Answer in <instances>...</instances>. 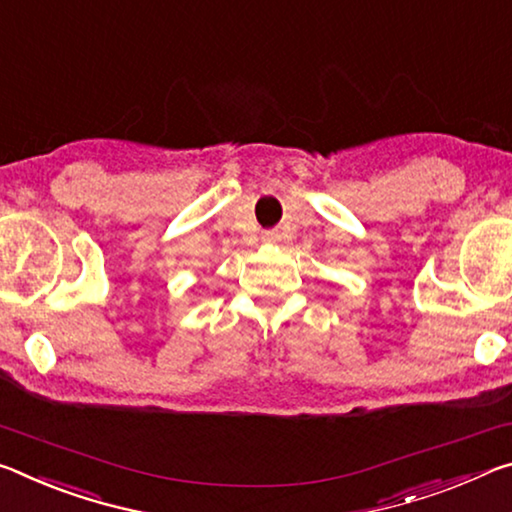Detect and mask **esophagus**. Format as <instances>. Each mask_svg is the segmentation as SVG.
<instances>
[{
    "mask_svg": "<svg viewBox=\"0 0 512 512\" xmlns=\"http://www.w3.org/2000/svg\"><path fill=\"white\" fill-rule=\"evenodd\" d=\"M267 242H279L281 240V233L279 231H265V236H263Z\"/></svg>",
    "mask_w": 512,
    "mask_h": 512,
    "instance_id": "obj_1",
    "label": "esophagus"
}]
</instances>
